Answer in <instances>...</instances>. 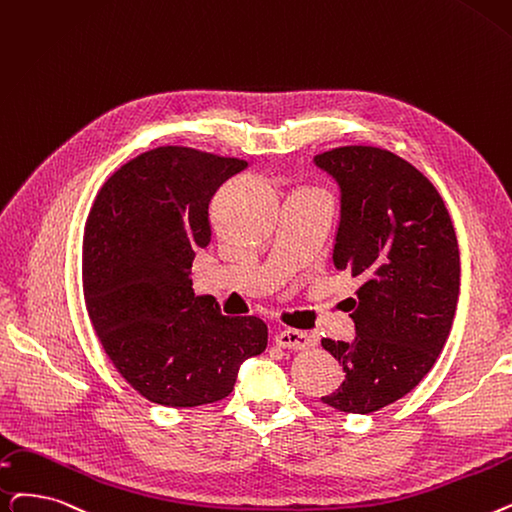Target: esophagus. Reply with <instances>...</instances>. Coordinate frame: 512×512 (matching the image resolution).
<instances>
[{"instance_id":"1","label":"esophagus","mask_w":512,"mask_h":512,"mask_svg":"<svg viewBox=\"0 0 512 512\" xmlns=\"http://www.w3.org/2000/svg\"><path fill=\"white\" fill-rule=\"evenodd\" d=\"M276 345L286 347V349H305L316 345V337L309 335L305 330H295V328H284L276 335Z\"/></svg>"}]
</instances>
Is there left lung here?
Listing matches in <instances>:
<instances>
[{
    "mask_svg": "<svg viewBox=\"0 0 512 512\" xmlns=\"http://www.w3.org/2000/svg\"><path fill=\"white\" fill-rule=\"evenodd\" d=\"M343 192L335 265L358 278L349 299L355 341L322 339L345 381L320 402L372 414L410 393L446 343L460 291L454 224L437 188L414 165L376 146L316 154Z\"/></svg>",
    "mask_w": 512,
    "mask_h": 512,
    "instance_id": "obj_1",
    "label": "left lung"
}]
</instances>
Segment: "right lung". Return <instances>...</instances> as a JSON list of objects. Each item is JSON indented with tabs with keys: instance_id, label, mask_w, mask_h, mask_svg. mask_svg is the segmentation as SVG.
<instances>
[{
	"instance_id": "1",
	"label": "right lung",
	"mask_w": 512,
	"mask_h": 512,
	"mask_svg": "<svg viewBox=\"0 0 512 512\" xmlns=\"http://www.w3.org/2000/svg\"><path fill=\"white\" fill-rule=\"evenodd\" d=\"M247 161L159 146L108 177L87 215L83 295L98 341L148 402L215 404L238 366L268 345L255 316H224L194 297L192 259L213 236L209 203Z\"/></svg>"
}]
</instances>
